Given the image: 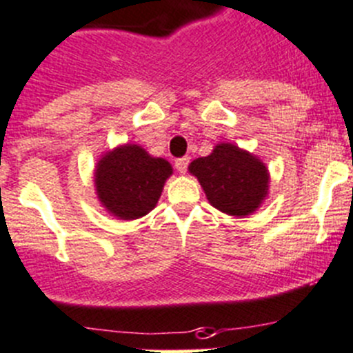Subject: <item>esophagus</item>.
Returning a JSON list of instances; mask_svg holds the SVG:
<instances>
[{"mask_svg":"<svg viewBox=\"0 0 353 353\" xmlns=\"http://www.w3.org/2000/svg\"><path fill=\"white\" fill-rule=\"evenodd\" d=\"M188 163H190V158L184 157V158H179V160H176V169L179 174H186V170H188Z\"/></svg>","mask_w":353,"mask_h":353,"instance_id":"obj_1","label":"esophagus"}]
</instances>
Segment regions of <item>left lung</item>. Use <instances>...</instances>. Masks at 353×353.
<instances>
[{
	"label": "left lung",
	"instance_id": "left-lung-1",
	"mask_svg": "<svg viewBox=\"0 0 353 353\" xmlns=\"http://www.w3.org/2000/svg\"><path fill=\"white\" fill-rule=\"evenodd\" d=\"M209 204L228 216L244 218L255 212L269 195V169L259 157L230 142L216 144L208 157L190 163Z\"/></svg>",
	"mask_w": 353,
	"mask_h": 353
}]
</instances>
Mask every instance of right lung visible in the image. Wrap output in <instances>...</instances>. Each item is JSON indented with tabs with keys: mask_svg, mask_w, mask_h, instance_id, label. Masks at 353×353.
<instances>
[{
	"mask_svg": "<svg viewBox=\"0 0 353 353\" xmlns=\"http://www.w3.org/2000/svg\"><path fill=\"white\" fill-rule=\"evenodd\" d=\"M172 165L142 145L121 144L101 154L94 167V192L117 220H139L157 208Z\"/></svg>",
	"mask_w": 353,
	"mask_h": 353,
	"instance_id": "right-lung-1",
	"label": "right lung"
}]
</instances>
